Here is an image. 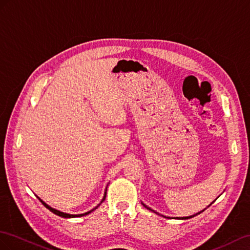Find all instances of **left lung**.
<instances>
[{"label":"left lung","instance_id":"8db88e82","mask_svg":"<svg viewBox=\"0 0 250 250\" xmlns=\"http://www.w3.org/2000/svg\"><path fill=\"white\" fill-rule=\"evenodd\" d=\"M142 204H144V203H142ZM144 206H145V208H147L148 210H152V211H154V210H153L152 208H147V206H146V205H145V204H144ZM154 212H155V211H154ZM198 213H200V212H198ZM194 216H195V215H194ZM194 216H189V217H183V218H176V219H188V218H191V217H194Z\"/></svg>","mask_w":250,"mask_h":250}]
</instances>
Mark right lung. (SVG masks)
<instances>
[{"label":"right lung","mask_w":250,"mask_h":250,"mask_svg":"<svg viewBox=\"0 0 250 250\" xmlns=\"http://www.w3.org/2000/svg\"><path fill=\"white\" fill-rule=\"evenodd\" d=\"M105 195H106V189H105V191H104V198H103V200H102V202L99 203L96 208H94L93 209H91V210H89V211H87V212H84V213H81V215H70V213H66V212H62V211H60V210H58V209H55V208H50V206L48 205V204H46L44 201L42 200V199H40L39 197V200L42 203V205L44 206H46V208L50 210V211H52L53 213H55V215H58V216H60V217H62V218H76V217H83V216H87V215H89V213H91L92 211L93 210H95L99 205H101L104 201V199H105Z\"/></svg>","instance_id":"add662e5"}]
</instances>
